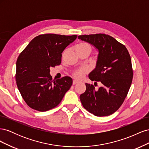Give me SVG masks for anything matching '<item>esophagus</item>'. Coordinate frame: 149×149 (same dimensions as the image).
I'll use <instances>...</instances> for the list:
<instances>
[{
	"instance_id": "obj_1",
	"label": "esophagus",
	"mask_w": 149,
	"mask_h": 149,
	"mask_svg": "<svg viewBox=\"0 0 149 149\" xmlns=\"http://www.w3.org/2000/svg\"><path fill=\"white\" fill-rule=\"evenodd\" d=\"M79 82L78 81H76V80H74L73 81V85H75V84H78Z\"/></svg>"
}]
</instances>
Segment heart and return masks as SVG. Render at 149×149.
Segmentation results:
<instances>
[{"mask_svg": "<svg viewBox=\"0 0 149 149\" xmlns=\"http://www.w3.org/2000/svg\"><path fill=\"white\" fill-rule=\"evenodd\" d=\"M85 49V48H88L90 51H91V48H90L89 45L86 43H81L76 47V49ZM87 70L85 68H82V69H79L78 70H76L74 71L73 73V77L76 79H82L85 74L87 73Z\"/></svg>", "mask_w": 149, "mask_h": 149, "instance_id": "1", "label": "heart"}]
</instances>
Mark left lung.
Here are the masks:
<instances>
[{"mask_svg": "<svg viewBox=\"0 0 149 149\" xmlns=\"http://www.w3.org/2000/svg\"><path fill=\"white\" fill-rule=\"evenodd\" d=\"M78 38L97 49L96 66L89 78L102 84L96 90L93 84L86 83V89L80 95V101L94 116H109L119 109L127 95L133 78L131 58L124 45L108 35H84Z\"/></svg>", "mask_w": 149, "mask_h": 149, "instance_id": "1", "label": "left lung"}]
</instances>
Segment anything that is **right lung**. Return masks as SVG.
Masks as SVG:
<instances>
[{
	"label": "right lung",
	"instance_id": "add662e5",
	"mask_svg": "<svg viewBox=\"0 0 149 149\" xmlns=\"http://www.w3.org/2000/svg\"><path fill=\"white\" fill-rule=\"evenodd\" d=\"M77 35L47 33L35 37L20 54L15 79L21 95L31 109L44 112L57 106L71 88L73 79L52 80L50 67L60 65L61 53Z\"/></svg>",
	"mask_w": 149,
	"mask_h": 149
}]
</instances>
